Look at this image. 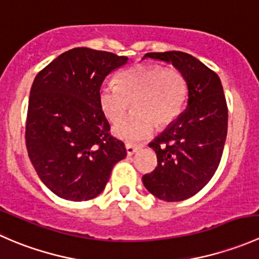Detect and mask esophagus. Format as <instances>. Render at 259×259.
Wrapping results in <instances>:
<instances>
[{"instance_id": "esophagus-1", "label": "esophagus", "mask_w": 259, "mask_h": 259, "mask_svg": "<svg viewBox=\"0 0 259 259\" xmlns=\"http://www.w3.org/2000/svg\"><path fill=\"white\" fill-rule=\"evenodd\" d=\"M125 148H126L127 155L132 156V155H134L135 153H137L138 149H139L140 146L139 145H134V144H126V145H125Z\"/></svg>"}]
</instances>
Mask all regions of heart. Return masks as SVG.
<instances>
[{"label": "heart", "mask_w": 259, "mask_h": 259, "mask_svg": "<svg viewBox=\"0 0 259 259\" xmlns=\"http://www.w3.org/2000/svg\"><path fill=\"white\" fill-rule=\"evenodd\" d=\"M117 86L104 83L98 91L99 108L111 122L126 113L129 101H134L137 115L121 120L113 134L129 143L140 142L153 133L154 121L165 126L179 116L188 98V83L182 72L149 65H137L120 72Z\"/></svg>", "instance_id": "1"}]
</instances>
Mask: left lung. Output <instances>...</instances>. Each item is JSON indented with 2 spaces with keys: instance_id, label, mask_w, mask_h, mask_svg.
<instances>
[{
  "instance_id": "left-lung-1",
  "label": "left lung",
  "mask_w": 259,
  "mask_h": 259,
  "mask_svg": "<svg viewBox=\"0 0 259 259\" xmlns=\"http://www.w3.org/2000/svg\"><path fill=\"white\" fill-rule=\"evenodd\" d=\"M146 57L173 65L188 83L187 108L149 143L158 166L143 177L154 197L180 202L203 189L218 168L228 127L226 96L218 75L192 55L166 51Z\"/></svg>"
}]
</instances>
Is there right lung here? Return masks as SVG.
<instances>
[{
	"label": "right lung",
	"mask_w": 259,
	"mask_h": 259,
	"mask_svg": "<svg viewBox=\"0 0 259 259\" xmlns=\"http://www.w3.org/2000/svg\"><path fill=\"white\" fill-rule=\"evenodd\" d=\"M127 60L75 48L57 56L33 80L26 148L37 176L57 197L72 202L98 197L115 164L126 156L124 143L109 133L98 91Z\"/></svg>",
	"instance_id": "obj_1"
}]
</instances>
